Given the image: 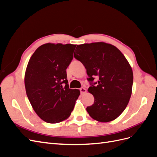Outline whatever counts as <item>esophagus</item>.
Wrapping results in <instances>:
<instances>
[{"mask_svg": "<svg viewBox=\"0 0 157 157\" xmlns=\"http://www.w3.org/2000/svg\"><path fill=\"white\" fill-rule=\"evenodd\" d=\"M80 93H81V94L82 95H83V94H86V88H80Z\"/></svg>", "mask_w": 157, "mask_h": 157, "instance_id": "1", "label": "esophagus"}]
</instances>
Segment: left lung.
Segmentation results:
<instances>
[{
    "label": "left lung",
    "instance_id": "left-lung-1",
    "mask_svg": "<svg viewBox=\"0 0 157 157\" xmlns=\"http://www.w3.org/2000/svg\"><path fill=\"white\" fill-rule=\"evenodd\" d=\"M76 49L74 57L86 68L92 85L88 91L94 97L93 105L86 108L89 115L101 122L116 119L132 95L134 77L130 63L117 47L105 42L80 44ZM94 77L99 79L92 84Z\"/></svg>",
    "mask_w": 157,
    "mask_h": 157
}]
</instances>
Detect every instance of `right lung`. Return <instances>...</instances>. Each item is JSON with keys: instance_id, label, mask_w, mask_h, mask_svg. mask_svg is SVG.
I'll list each match as a JSON object with an SVG mask.
<instances>
[{"instance_id": "obj_1", "label": "right lung", "mask_w": 157, "mask_h": 157, "mask_svg": "<svg viewBox=\"0 0 157 157\" xmlns=\"http://www.w3.org/2000/svg\"><path fill=\"white\" fill-rule=\"evenodd\" d=\"M76 46L42 44L28 62L25 73L27 96L33 110L46 122L55 124L68 118L80 95L79 90L69 88L66 72Z\"/></svg>"}]
</instances>
